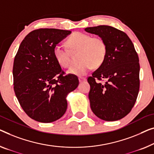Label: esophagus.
I'll return each instance as SVG.
<instances>
[{
    "label": "esophagus",
    "mask_w": 154,
    "mask_h": 154,
    "mask_svg": "<svg viewBox=\"0 0 154 154\" xmlns=\"http://www.w3.org/2000/svg\"><path fill=\"white\" fill-rule=\"evenodd\" d=\"M86 80V79L84 77H79V82H80V83H82V82H85Z\"/></svg>",
    "instance_id": "esophagus-1"
}]
</instances>
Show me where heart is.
Segmentation results:
<instances>
[{"label":"heart","mask_w":154,"mask_h":154,"mask_svg":"<svg viewBox=\"0 0 154 154\" xmlns=\"http://www.w3.org/2000/svg\"><path fill=\"white\" fill-rule=\"evenodd\" d=\"M71 50H79L77 59L79 61L72 66L68 73L77 76H84L93 68L102 65L106 58L107 47L105 41L100 37H91L88 34L75 32L67 41ZM53 55L55 60L63 68L69 67L71 61L66 50L60 45L54 48Z\"/></svg>","instance_id":"1"}]
</instances>
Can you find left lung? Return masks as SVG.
Returning <instances> with one entry per match:
<instances>
[{
  "label": "left lung",
  "mask_w": 154,
  "mask_h": 154,
  "mask_svg": "<svg viewBox=\"0 0 154 154\" xmlns=\"http://www.w3.org/2000/svg\"><path fill=\"white\" fill-rule=\"evenodd\" d=\"M84 30L99 36L107 47L104 62L88 78L92 111L103 120H120L131 111L139 92L140 64L134 45L127 34L113 27L99 26ZM102 79L104 83L99 82Z\"/></svg>",
  "instance_id": "1"
}]
</instances>
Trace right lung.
<instances>
[{"mask_svg": "<svg viewBox=\"0 0 154 154\" xmlns=\"http://www.w3.org/2000/svg\"><path fill=\"white\" fill-rule=\"evenodd\" d=\"M71 31L45 28L29 32L20 43L13 66L14 89L20 105L33 120L52 122L67 109L66 97L79 80L63 75L55 60L54 48Z\"/></svg>", "mask_w": 154, "mask_h": 154, "instance_id": "1", "label": "right lung"}]
</instances>
